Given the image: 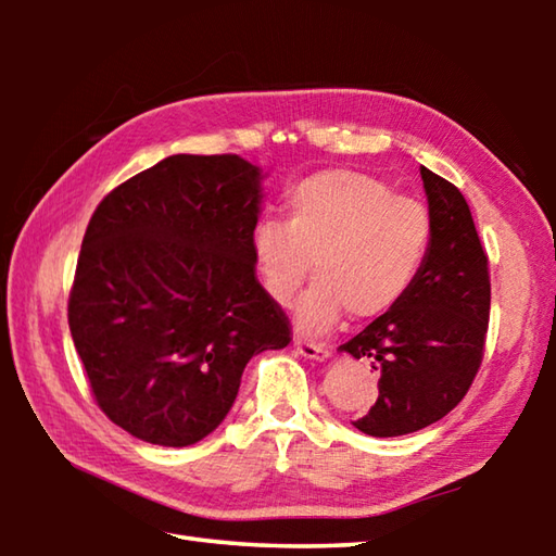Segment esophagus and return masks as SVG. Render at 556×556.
Masks as SVG:
<instances>
[{
  "instance_id": "1",
  "label": "esophagus",
  "mask_w": 556,
  "mask_h": 556,
  "mask_svg": "<svg viewBox=\"0 0 556 556\" xmlns=\"http://www.w3.org/2000/svg\"><path fill=\"white\" fill-rule=\"evenodd\" d=\"M296 351L304 357H312V361H326L331 355V348L326 343H316V341H306V338H296L294 341Z\"/></svg>"
}]
</instances>
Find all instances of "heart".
<instances>
[{"label":"heart","mask_w":556,"mask_h":556,"mask_svg":"<svg viewBox=\"0 0 556 556\" xmlns=\"http://www.w3.org/2000/svg\"><path fill=\"white\" fill-rule=\"evenodd\" d=\"M287 220L252 228V257L267 294L289 306L314 269L318 279L299 304V326L321 331L345 308L357 318L388 314L425 267L431 213L380 178L326 168L301 178L285 199Z\"/></svg>","instance_id":"b5f03b06"}]
</instances>
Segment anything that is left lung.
I'll list each match as a JSON object with an SVG mask.
<instances>
[{
  "label": "left lung",
  "mask_w": 556,
  "mask_h": 556,
  "mask_svg": "<svg viewBox=\"0 0 556 556\" xmlns=\"http://www.w3.org/2000/svg\"><path fill=\"white\" fill-rule=\"evenodd\" d=\"M429 199L431 248L397 306L343 343L380 370L378 402L353 427L370 437H402L434 425L466 397L481 370L491 271L458 188L419 166Z\"/></svg>",
  "instance_id": "8db88e82"
}]
</instances>
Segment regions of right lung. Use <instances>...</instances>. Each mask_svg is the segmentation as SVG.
<instances>
[{
    "instance_id": "1",
    "label": "right lung",
    "mask_w": 556,
    "mask_h": 556,
    "mask_svg": "<svg viewBox=\"0 0 556 556\" xmlns=\"http://www.w3.org/2000/svg\"><path fill=\"white\" fill-rule=\"evenodd\" d=\"M257 211V166L174 154L92 213L68 326L92 400L131 437L195 444L230 412L250 357L289 345L252 257Z\"/></svg>"
}]
</instances>
